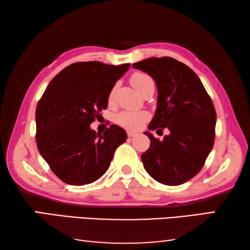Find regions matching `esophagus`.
I'll use <instances>...</instances> for the list:
<instances>
[{
  "label": "esophagus",
  "mask_w": 250,
  "mask_h": 250,
  "mask_svg": "<svg viewBox=\"0 0 250 250\" xmlns=\"http://www.w3.org/2000/svg\"><path fill=\"white\" fill-rule=\"evenodd\" d=\"M126 133H128V137L129 138H133V137H135V135L138 134L137 132H133V131H128V132H126Z\"/></svg>",
  "instance_id": "34e87169"
}]
</instances>
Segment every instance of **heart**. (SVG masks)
<instances>
[{"mask_svg": "<svg viewBox=\"0 0 250 250\" xmlns=\"http://www.w3.org/2000/svg\"><path fill=\"white\" fill-rule=\"evenodd\" d=\"M149 79H151V77H149L147 75L137 73L132 75V77L130 78V82L135 89L140 91L142 84ZM113 96H115V90L112 89L109 95V100H112ZM146 120L147 113L145 111H138V110H125V111H121L116 116L117 124L124 126V128L130 130L140 129L141 126L146 124Z\"/></svg>", "mask_w": 250, "mask_h": 250, "instance_id": "b5f03b06", "label": "heart"}]
</instances>
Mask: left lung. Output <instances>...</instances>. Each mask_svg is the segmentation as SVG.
Instances as JSON below:
<instances>
[{
	"instance_id": "obj_1",
	"label": "left lung",
	"mask_w": 250,
	"mask_h": 250,
	"mask_svg": "<svg viewBox=\"0 0 250 250\" xmlns=\"http://www.w3.org/2000/svg\"><path fill=\"white\" fill-rule=\"evenodd\" d=\"M154 79L158 104L149 130L170 133L159 140L150 132V147L141 159L146 172L160 183L176 186L202 170L213 149L216 111L194 71L172 57H151L134 62Z\"/></svg>"
}]
</instances>
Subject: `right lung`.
Segmentation results:
<instances>
[{"instance_id":"1","label":"right lung","mask_w":250,"mask_h":250,"mask_svg":"<svg viewBox=\"0 0 250 250\" xmlns=\"http://www.w3.org/2000/svg\"><path fill=\"white\" fill-rule=\"evenodd\" d=\"M130 64L75 62L52 79L36 108V143L55 174L70 185L92 183L108 170L125 131L110 125L96 133L90 124L107 109L109 95Z\"/></svg>"}]
</instances>
